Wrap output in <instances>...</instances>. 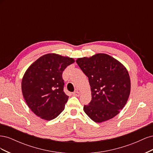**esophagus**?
I'll return each mask as SVG.
<instances>
[{
  "label": "esophagus",
  "instance_id": "34e87169",
  "mask_svg": "<svg viewBox=\"0 0 153 153\" xmlns=\"http://www.w3.org/2000/svg\"><path fill=\"white\" fill-rule=\"evenodd\" d=\"M73 95L75 96H80V92H78V91H76L73 92Z\"/></svg>",
  "mask_w": 153,
  "mask_h": 153
}]
</instances>
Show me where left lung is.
<instances>
[{
    "instance_id": "left-lung-1",
    "label": "left lung",
    "mask_w": 153,
    "mask_h": 153,
    "mask_svg": "<svg viewBox=\"0 0 153 153\" xmlns=\"http://www.w3.org/2000/svg\"><path fill=\"white\" fill-rule=\"evenodd\" d=\"M76 62L89 78L91 89L92 100L84 105L85 113L96 123L117 115L130 93V78L126 68L105 53L78 58Z\"/></svg>"
}]
</instances>
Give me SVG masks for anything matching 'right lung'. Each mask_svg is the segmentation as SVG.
<instances>
[{"mask_svg": "<svg viewBox=\"0 0 153 153\" xmlns=\"http://www.w3.org/2000/svg\"><path fill=\"white\" fill-rule=\"evenodd\" d=\"M74 62L72 58L48 53L27 69L22 91L25 102L37 116L50 121L64 110L69 96L64 92L62 72Z\"/></svg>", "mask_w": 153, "mask_h": 153, "instance_id": "right-lung-1", "label": "right lung"}]
</instances>
